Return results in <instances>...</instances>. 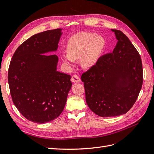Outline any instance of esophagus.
<instances>
[{
    "label": "esophagus",
    "instance_id": "34e87169",
    "mask_svg": "<svg viewBox=\"0 0 154 154\" xmlns=\"http://www.w3.org/2000/svg\"><path fill=\"white\" fill-rule=\"evenodd\" d=\"M71 80L73 83H79V82H80V81H81L80 78H79V76L78 75H76V74H74V75H73L72 76Z\"/></svg>",
    "mask_w": 154,
    "mask_h": 154
}]
</instances>
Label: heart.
Returning <instances> with one entry per match:
<instances>
[{"label": "heart", "instance_id": "obj_1", "mask_svg": "<svg viewBox=\"0 0 154 154\" xmlns=\"http://www.w3.org/2000/svg\"><path fill=\"white\" fill-rule=\"evenodd\" d=\"M105 42L103 37L92 32H82L72 36L67 42V53L60 57L65 63L72 66L80 59L81 66L89 68L97 62L104 50Z\"/></svg>", "mask_w": 154, "mask_h": 154}]
</instances>
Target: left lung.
Wrapping results in <instances>:
<instances>
[{"instance_id":"obj_1","label":"left lung","mask_w":154,"mask_h":154,"mask_svg":"<svg viewBox=\"0 0 154 154\" xmlns=\"http://www.w3.org/2000/svg\"><path fill=\"white\" fill-rule=\"evenodd\" d=\"M111 31L118 40L112 53L102 56L81 77L87 104L101 117L127 113L136 102L143 80L137 49L123 32Z\"/></svg>"}]
</instances>
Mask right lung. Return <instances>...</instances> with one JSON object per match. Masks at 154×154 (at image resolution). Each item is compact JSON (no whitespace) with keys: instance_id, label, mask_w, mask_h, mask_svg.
Instances as JSON below:
<instances>
[{"instance_id":"add662e5","label":"right lung","mask_w":154,"mask_h":154,"mask_svg":"<svg viewBox=\"0 0 154 154\" xmlns=\"http://www.w3.org/2000/svg\"><path fill=\"white\" fill-rule=\"evenodd\" d=\"M62 29L40 32L18 47L8 70L13 103L22 116L43 124L57 118L72 87L71 76L57 71L56 52Z\"/></svg>"}]
</instances>
